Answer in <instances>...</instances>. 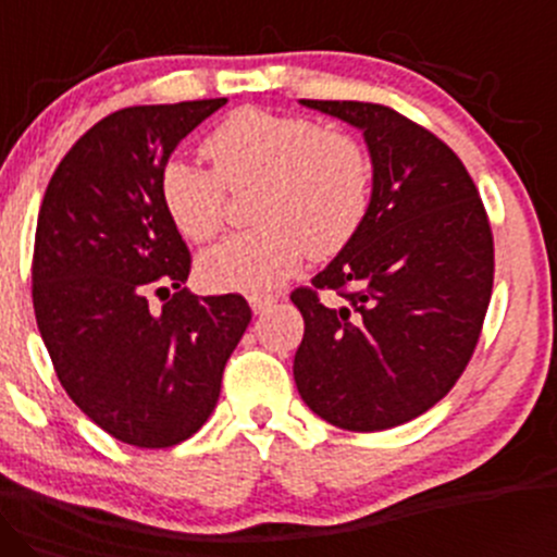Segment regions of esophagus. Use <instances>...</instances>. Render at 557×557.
<instances>
[{"label":"esophagus","mask_w":557,"mask_h":557,"mask_svg":"<svg viewBox=\"0 0 557 557\" xmlns=\"http://www.w3.org/2000/svg\"><path fill=\"white\" fill-rule=\"evenodd\" d=\"M273 302H276V297L273 295H249V308L255 312H265Z\"/></svg>","instance_id":"1"}]
</instances>
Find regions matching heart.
<instances>
[{
  "label": "heart",
  "mask_w": 557,
  "mask_h": 557,
  "mask_svg": "<svg viewBox=\"0 0 557 557\" xmlns=\"http://www.w3.org/2000/svg\"><path fill=\"white\" fill-rule=\"evenodd\" d=\"M212 171L184 160L165 162L160 199L173 226L191 242H208L226 218V189L258 186V228L228 236L199 258L210 289H273L297 271L305 252L326 260L355 239L371 208V162L345 131H329L305 115L239 108L202 141Z\"/></svg>",
  "instance_id": "1"
}]
</instances>
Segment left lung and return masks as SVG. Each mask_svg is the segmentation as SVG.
I'll list each match as a JSON object with an SVG mask.
<instances>
[{
    "instance_id": "8db88e82",
    "label": "left lung",
    "mask_w": 557,
    "mask_h": 557,
    "mask_svg": "<svg viewBox=\"0 0 557 557\" xmlns=\"http://www.w3.org/2000/svg\"><path fill=\"white\" fill-rule=\"evenodd\" d=\"M302 104L362 131L373 191L355 239L292 292L305 318L295 381L323 421L384 431L434 408L476 349L495 281L490 218L458 154L410 117L373 102Z\"/></svg>"
}]
</instances>
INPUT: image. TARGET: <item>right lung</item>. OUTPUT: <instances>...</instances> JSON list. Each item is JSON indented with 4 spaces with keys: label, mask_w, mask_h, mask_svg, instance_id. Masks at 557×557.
I'll return each instance as SVG.
<instances>
[{
    "label": "right lung",
    "mask_w": 557,
    "mask_h": 557,
    "mask_svg": "<svg viewBox=\"0 0 557 557\" xmlns=\"http://www.w3.org/2000/svg\"><path fill=\"white\" fill-rule=\"evenodd\" d=\"M226 102L112 112L73 144L44 191L30 268L41 339L67 397L134 447H173L199 431L252 321L242 295L184 289L191 255L160 199L173 149ZM149 290L169 295L160 311Z\"/></svg>",
    "instance_id": "add662e5"
}]
</instances>
